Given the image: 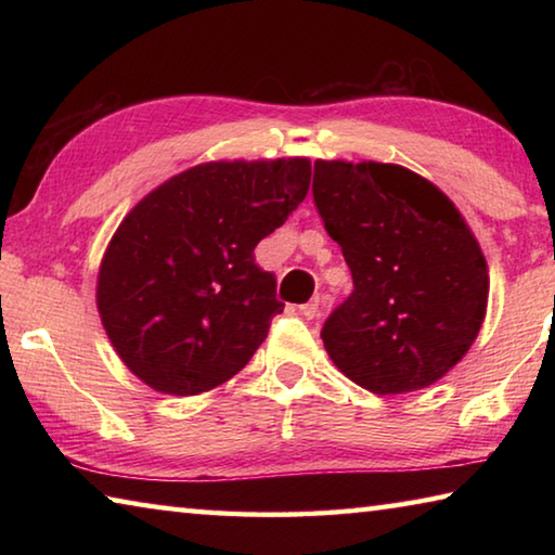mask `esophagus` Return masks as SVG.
I'll use <instances>...</instances> for the list:
<instances>
[{
  "label": "esophagus",
  "instance_id": "34e87169",
  "mask_svg": "<svg viewBox=\"0 0 555 555\" xmlns=\"http://www.w3.org/2000/svg\"><path fill=\"white\" fill-rule=\"evenodd\" d=\"M298 311H300V315L308 318V321H313V318H318V313H321V300H318V298L308 300V304L298 306Z\"/></svg>",
  "mask_w": 555,
  "mask_h": 555
}]
</instances>
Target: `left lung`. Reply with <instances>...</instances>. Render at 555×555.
<instances>
[{"label": "left lung", "instance_id": "obj_1", "mask_svg": "<svg viewBox=\"0 0 555 555\" xmlns=\"http://www.w3.org/2000/svg\"><path fill=\"white\" fill-rule=\"evenodd\" d=\"M313 201L354 284L321 331L335 367L374 393L430 387L487 311V261L465 218L397 164L315 162Z\"/></svg>", "mask_w": 555, "mask_h": 555}]
</instances>
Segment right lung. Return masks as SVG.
Instances as JSON below:
<instances>
[{"mask_svg":"<svg viewBox=\"0 0 555 555\" xmlns=\"http://www.w3.org/2000/svg\"><path fill=\"white\" fill-rule=\"evenodd\" d=\"M308 185V158L210 162L131 208L102 257L98 311L139 379L195 397L251 360L284 311L255 247L304 203Z\"/></svg>","mask_w":555,"mask_h":555,"instance_id":"right-lung-1","label":"right lung"}]
</instances>
